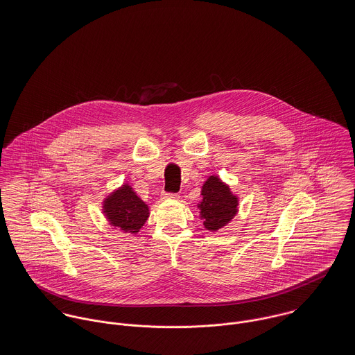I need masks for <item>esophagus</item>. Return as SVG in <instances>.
<instances>
[{"instance_id":"obj_1","label":"esophagus","mask_w":355,"mask_h":355,"mask_svg":"<svg viewBox=\"0 0 355 355\" xmlns=\"http://www.w3.org/2000/svg\"><path fill=\"white\" fill-rule=\"evenodd\" d=\"M163 199H173V200H178L180 195L177 193H163Z\"/></svg>"}]
</instances>
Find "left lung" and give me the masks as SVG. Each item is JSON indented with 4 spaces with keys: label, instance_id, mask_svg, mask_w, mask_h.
<instances>
[{
    "label": "left lung",
    "instance_id": "1",
    "mask_svg": "<svg viewBox=\"0 0 355 355\" xmlns=\"http://www.w3.org/2000/svg\"><path fill=\"white\" fill-rule=\"evenodd\" d=\"M202 200L198 203L200 219L209 232H218L232 222L239 213V196L218 175H210L200 191Z\"/></svg>",
    "mask_w": 355,
    "mask_h": 355
}]
</instances>
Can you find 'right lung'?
Returning <instances> with one entry per match:
<instances>
[{
  "label": "right lung",
  "instance_id": "add662e5",
  "mask_svg": "<svg viewBox=\"0 0 355 355\" xmlns=\"http://www.w3.org/2000/svg\"><path fill=\"white\" fill-rule=\"evenodd\" d=\"M101 207L105 219L112 227L130 234H137L149 216V206L137 196L128 182L108 193Z\"/></svg>",
  "mask_w": 355,
  "mask_h": 355
}]
</instances>
